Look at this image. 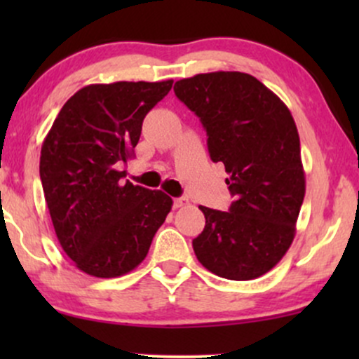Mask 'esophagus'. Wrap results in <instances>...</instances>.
I'll use <instances>...</instances> for the list:
<instances>
[{"mask_svg":"<svg viewBox=\"0 0 359 359\" xmlns=\"http://www.w3.org/2000/svg\"><path fill=\"white\" fill-rule=\"evenodd\" d=\"M184 205H189L187 197H177V199H174V208H184Z\"/></svg>","mask_w":359,"mask_h":359,"instance_id":"34e87169","label":"esophagus"}]
</instances>
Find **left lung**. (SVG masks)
Listing matches in <instances>:
<instances>
[{
  "mask_svg": "<svg viewBox=\"0 0 359 359\" xmlns=\"http://www.w3.org/2000/svg\"><path fill=\"white\" fill-rule=\"evenodd\" d=\"M175 96L197 114L212 162L224 163L229 211L199 205L204 231L194 253L214 275L253 280L283 258L295 236L306 175L290 111L277 94L245 72L180 79Z\"/></svg>",
  "mask_w": 359,
  "mask_h": 359,
  "instance_id": "obj_1",
  "label": "left lung"
}]
</instances>
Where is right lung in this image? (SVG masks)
Returning a JSON list of instances; mask_svg holds the SVG:
<instances>
[{
  "mask_svg": "<svg viewBox=\"0 0 359 359\" xmlns=\"http://www.w3.org/2000/svg\"><path fill=\"white\" fill-rule=\"evenodd\" d=\"M174 81L90 84L62 106L40 154V179L62 250L84 273L137 269L172 209L162 191L123 182L147 113Z\"/></svg>",
  "mask_w": 359,
  "mask_h": 359,
  "instance_id": "obj_1",
  "label": "right lung"
}]
</instances>
